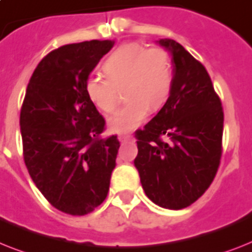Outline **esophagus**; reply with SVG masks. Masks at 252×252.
<instances>
[{
	"label": "esophagus",
	"instance_id": "esophagus-1",
	"mask_svg": "<svg viewBox=\"0 0 252 252\" xmlns=\"http://www.w3.org/2000/svg\"><path fill=\"white\" fill-rule=\"evenodd\" d=\"M132 140V136L130 134H126V133H124V134H120V141H122L123 144L124 142H128V141Z\"/></svg>",
	"mask_w": 252,
	"mask_h": 252
}]
</instances>
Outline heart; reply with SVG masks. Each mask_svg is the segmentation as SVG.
<instances>
[{
	"label": "heart",
	"mask_w": 252,
	"mask_h": 252,
	"mask_svg": "<svg viewBox=\"0 0 252 252\" xmlns=\"http://www.w3.org/2000/svg\"><path fill=\"white\" fill-rule=\"evenodd\" d=\"M102 69L107 79L92 75L85 81V93L98 110L112 112L124 91L126 103L108 119L116 132H129L140 126L149 111H158L168 101L173 84V64L164 49H146L128 42L116 49Z\"/></svg>",
	"instance_id": "heart-1"
}]
</instances>
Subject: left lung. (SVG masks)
Segmentation results:
<instances>
[{
    "label": "left lung",
    "mask_w": 252,
    "mask_h": 252,
    "mask_svg": "<svg viewBox=\"0 0 252 252\" xmlns=\"http://www.w3.org/2000/svg\"><path fill=\"white\" fill-rule=\"evenodd\" d=\"M158 44L172 55V91L160 111L136 132L134 167L149 199L181 210L203 195L218 172L224 112L203 64L175 40Z\"/></svg>",
    "instance_id": "obj_1"
}]
</instances>
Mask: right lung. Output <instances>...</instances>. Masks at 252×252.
<instances>
[{"label":"right lung","instance_id":"add662e5","mask_svg":"<svg viewBox=\"0 0 252 252\" xmlns=\"http://www.w3.org/2000/svg\"><path fill=\"white\" fill-rule=\"evenodd\" d=\"M115 44L92 40L55 49L34 69L20 110L24 163L48 202L73 216L106 199L119 140L103 137L105 119L85 81Z\"/></svg>","mask_w":252,"mask_h":252}]
</instances>
